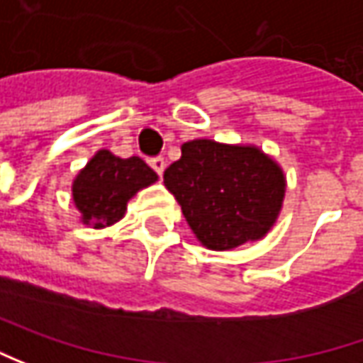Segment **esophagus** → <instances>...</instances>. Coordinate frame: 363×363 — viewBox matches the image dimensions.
I'll return each mask as SVG.
<instances>
[{
	"label": "esophagus",
	"instance_id": "esophagus-1",
	"mask_svg": "<svg viewBox=\"0 0 363 363\" xmlns=\"http://www.w3.org/2000/svg\"><path fill=\"white\" fill-rule=\"evenodd\" d=\"M150 167L157 170L158 177H162V172H164V169H167V160L162 157H155L150 158Z\"/></svg>",
	"mask_w": 363,
	"mask_h": 363
}]
</instances>
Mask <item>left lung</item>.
<instances>
[{
  "label": "left lung",
  "instance_id": "8db88e82",
  "mask_svg": "<svg viewBox=\"0 0 363 363\" xmlns=\"http://www.w3.org/2000/svg\"><path fill=\"white\" fill-rule=\"evenodd\" d=\"M181 150L182 157L164 170V186L196 239L213 251H227L265 237L285 196L279 164L241 144L191 140Z\"/></svg>",
  "mask_w": 363,
  "mask_h": 363
}]
</instances>
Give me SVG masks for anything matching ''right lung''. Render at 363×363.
<instances>
[{
  "label": "right lung",
  "mask_w": 363,
  "mask_h": 363,
  "mask_svg": "<svg viewBox=\"0 0 363 363\" xmlns=\"http://www.w3.org/2000/svg\"><path fill=\"white\" fill-rule=\"evenodd\" d=\"M157 181V172L143 158H120L110 150H98L76 177L72 196L82 223L102 229L122 219L132 196Z\"/></svg>",
  "instance_id": "add662e5"
}]
</instances>
